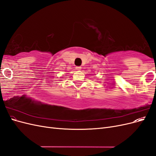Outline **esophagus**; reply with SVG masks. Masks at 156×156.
<instances>
[{"mask_svg": "<svg viewBox=\"0 0 156 156\" xmlns=\"http://www.w3.org/2000/svg\"><path fill=\"white\" fill-rule=\"evenodd\" d=\"M75 68H76V69H77V70H81V67H80V66H77V67Z\"/></svg>", "mask_w": 156, "mask_h": 156, "instance_id": "esophagus-1", "label": "esophagus"}]
</instances>
